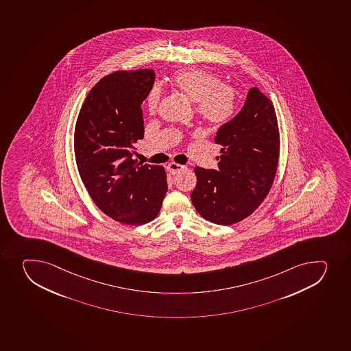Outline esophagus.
<instances>
[{"instance_id": "esophagus-1", "label": "esophagus", "mask_w": 351, "mask_h": 351, "mask_svg": "<svg viewBox=\"0 0 351 351\" xmlns=\"http://www.w3.org/2000/svg\"><path fill=\"white\" fill-rule=\"evenodd\" d=\"M184 168L185 167L183 166V165H178V163L175 162L168 163V166H167V169H168V171H169L170 173H173V175L180 173V171L184 169Z\"/></svg>"}]
</instances>
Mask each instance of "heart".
<instances>
[{
  "label": "heart",
  "instance_id": "obj_1",
  "mask_svg": "<svg viewBox=\"0 0 351 351\" xmlns=\"http://www.w3.org/2000/svg\"><path fill=\"white\" fill-rule=\"evenodd\" d=\"M171 86L175 90L193 101L195 112L210 125H223L233 115L236 108L237 93L214 74L199 69L181 71L173 75ZM160 91L153 88L147 97V108L156 112L159 104Z\"/></svg>",
  "mask_w": 351,
  "mask_h": 351
}]
</instances>
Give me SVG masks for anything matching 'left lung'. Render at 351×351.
Returning a JSON list of instances; mask_svg holds the SVG:
<instances>
[{"mask_svg":"<svg viewBox=\"0 0 351 351\" xmlns=\"http://www.w3.org/2000/svg\"><path fill=\"white\" fill-rule=\"evenodd\" d=\"M216 169L195 167L191 192L197 212L209 222L231 226L250 216L270 191L279 160V129L274 105L252 88L239 113L219 127Z\"/></svg>","mask_w":351,"mask_h":351,"instance_id":"1","label":"left lung"}]
</instances>
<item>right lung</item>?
I'll return each instance as SVG.
<instances>
[{
    "mask_svg": "<svg viewBox=\"0 0 351 351\" xmlns=\"http://www.w3.org/2000/svg\"><path fill=\"white\" fill-rule=\"evenodd\" d=\"M153 70L118 71L91 88L74 132L77 170L101 212L130 226L156 219L166 195L163 167L132 159L144 137L141 104L154 84Z\"/></svg>",
    "mask_w": 351,
    "mask_h": 351,
    "instance_id": "1",
    "label": "right lung"
}]
</instances>
